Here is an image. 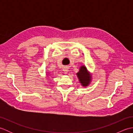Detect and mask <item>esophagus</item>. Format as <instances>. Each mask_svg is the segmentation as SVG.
<instances>
[{
    "label": "esophagus",
    "mask_w": 133,
    "mask_h": 133,
    "mask_svg": "<svg viewBox=\"0 0 133 133\" xmlns=\"http://www.w3.org/2000/svg\"><path fill=\"white\" fill-rule=\"evenodd\" d=\"M63 71H64V74H67V72H68V71H69L68 67H64Z\"/></svg>",
    "instance_id": "esophagus-1"
}]
</instances>
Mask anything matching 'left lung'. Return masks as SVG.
<instances>
[{
	"label": "left lung",
	"instance_id": "obj_1",
	"mask_svg": "<svg viewBox=\"0 0 133 133\" xmlns=\"http://www.w3.org/2000/svg\"><path fill=\"white\" fill-rule=\"evenodd\" d=\"M77 75L82 85L84 87L89 86L91 81V76L90 75V72L87 70L86 66H81L79 71Z\"/></svg>",
	"mask_w": 133,
	"mask_h": 133
}]
</instances>
